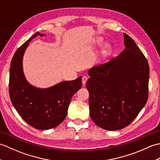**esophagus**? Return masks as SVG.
Segmentation results:
<instances>
[{
  "label": "esophagus",
  "instance_id": "obj_1",
  "mask_svg": "<svg viewBox=\"0 0 160 160\" xmlns=\"http://www.w3.org/2000/svg\"><path fill=\"white\" fill-rule=\"evenodd\" d=\"M87 80H88V78L87 76H83L82 77V82L83 85H84V84H86Z\"/></svg>",
  "mask_w": 160,
  "mask_h": 160
}]
</instances>
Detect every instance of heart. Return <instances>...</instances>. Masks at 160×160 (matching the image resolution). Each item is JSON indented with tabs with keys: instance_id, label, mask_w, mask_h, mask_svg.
<instances>
[{
	"instance_id": "1",
	"label": "heart",
	"mask_w": 160,
	"mask_h": 160,
	"mask_svg": "<svg viewBox=\"0 0 160 160\" xmlns=\"http://www.w3.org/2000/svg\"><path fill=\"white\" fill-rule=\"evenodd\" d=\"M102 41V38H98L96 40H95V43L98 44V45H99ZM111 52V47L108 45V44H107V45H105L104 47H103L102 50V53L104 56H107L108 54H109Z\"/></svg>"
}]
</instances>
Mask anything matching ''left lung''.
Instances as JSON below:
<instances>
[{"instance_id":"8db88e82","label":"left lung","mask_w":160,"mask_h":160,"mask_svg":"<svg viewBox=\"0 0 160 160\" xmlns=\"http://www.w3.org/2000/svg\"><path fill=\"white\" fill-rule=\"evenodd\" d=\"M126 48L89 71L90 117L98 127L116 131L130 124L147 103L149 66L134 40L124 33Z\"/></svg>"}]
</instances>
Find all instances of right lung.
I'll return each mask as SVG.
<instances>
[{
  "label": "right lung",
  "mask_w": 160,
  "mask_h": 160,
  "mask_svg": "<svg viewBox=\"0 0 160 160\" xmlns=\"http://www.w3.org/2000/svg\"><path fill=\"white\" fill-rule=\"evenodd\" d=\"M36 32L16 50L9 71V92L13 106L27 123L40 130L56 127L67 114L71 98L82 87V77L63 81L47 89H38L26 80L22 71V57Z\"/></svg>",
  "instance_id": "right-lung-1"
}]
</instances>
